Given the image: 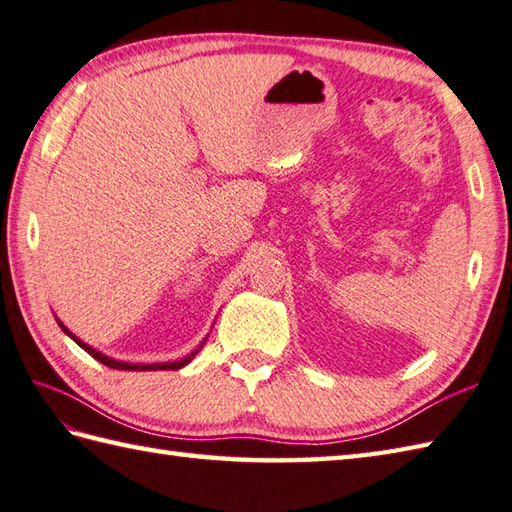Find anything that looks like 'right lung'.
Returning a JSON list of instances; mask_svg holds the SVG:
<instances>
[{
	"label": "right lung",
	"mask_w": 512,
	"mask_h": 512,
	"mask_svg": "<svg viewBox=\"0 0 512 512\" xmlns=\"http://www.w3.org/2000/svg\"><path fill=\"white\" fill-rule=\"evenodd\" d=\"M57 323H59V328L70 336V339L79 345V347H83L85 352H88L90 356H94L96 361L99 363H103V365H107V367H112V369H125V372H158V369H180V367H184V365H189L191 363V358L198 354L200 350H202V345H204V341L198 345V350L195 352H191V354H187L184 358H180V361H171V363H125V361H116V358H112V356H105L103 352H99V350H94L92 345H88V343H83L79 336H74L68 328H65V325L57 319Z\"/></svg>",
	"instance_id": "obj_1"
}]
</instances>
